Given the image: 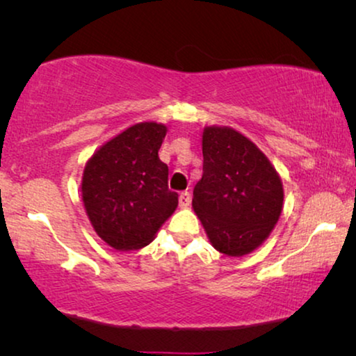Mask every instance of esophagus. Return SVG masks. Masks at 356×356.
Segmentation results:
<instances>
[{
	"label": "esophagus",
	"mask_w": 356,
	"mask_h": 356,
	"mask_svg": "<svg viewBox=\"0 0 356 356\" xmlns=\"http://www.w3.org/2000/svg\"><path fill=\"white\" fill-rule=\"evenodd\" d=\"M179 207L181 209H186L189 204H191V194H189L188 191H184V193H181L179 194Z\"/></svg>",
	"instance_id": "esophagus-1"
}]
</instances>
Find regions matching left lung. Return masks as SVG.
<instances>
[{"mask_svg": "<svg viewBox=\"0 0 356 356\" xmlns=\"http://www.w3.org/2000/svg\"><path fill=\"white\" fill-rule=\"evenodd\" d=\"M193 209L209 241L232 257L257 250L284 207V184L266 154L230 126H206Z\"/></svg>", "mask_w": 356, "mask_h": 356, "instance_id": "1", "label": "left lung"}]
</instances>
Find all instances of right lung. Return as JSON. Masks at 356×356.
I'll use <instances>...</instances> for the list:
<instances>
[{"mask_svg":"<svg viewBox=\"0 0 356 356\" xmlns=\"http://www.w3.org/2000/svg\"><path fill=\"white\" fill-rule=\"evenodd\" d=\"M167 126L136 123L87 160L81 193L97 235L116 251L147 246L178 207L168 167L159 159Z\"/></svg>","mask_w":356,"mask_h":356,"instance_id":"obj_1","label":"right lung"}]
</instances>
